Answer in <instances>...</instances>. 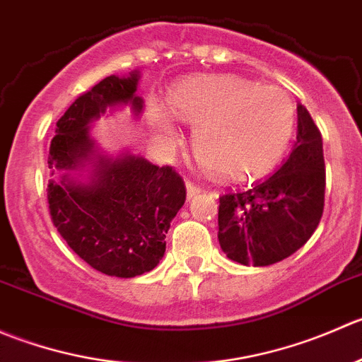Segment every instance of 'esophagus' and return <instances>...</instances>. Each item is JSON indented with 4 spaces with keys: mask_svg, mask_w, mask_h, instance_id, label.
<instances>
[{
    "mask_svg": "<svg viewBox=\"0 0 362 362\" xmlns=\"http://www.w3.org/2000/svg\"><path fill=\"white\" fill-rule=\"evenodd\" d=\"M200 192H202V188H200V186H197L195 182H192V181H186V193H188V199H193V197L199 195Z\"/></svg>",
    "mask_w": 362,
    "mask_h": 362,
    "instance_id": "esophagus-1",
    "label": "esophagus"
}]
</instances>
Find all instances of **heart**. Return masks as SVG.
<instances>
[{
	"label": "heart",
	"instance_id": "obj_1",
	"mask_svg": "<svg viewBox=\"0 0 362 362\" xmlns=\"http://www.w3.org/2000/svg\"><path fill=\"white\" fill-rule=\"evenodd\" d=\"M169 107L177 119L193 124V153L221 177L266 173L296 128V105L285 89L238 75L186 78L169 95ZM149 119L163 141L176 139L169 114L151 107Z\"/></svg>",
	"mask_w": 362,
	"mask_h": 362
}]
</instances>
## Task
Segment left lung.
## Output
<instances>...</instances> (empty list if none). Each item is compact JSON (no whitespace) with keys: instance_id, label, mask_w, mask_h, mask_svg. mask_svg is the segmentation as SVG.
<instances>
[{"instance_id":"8db88e82","label":"left lung","mask_w":362,"mask_h":362,"mask_svg":"<svg viewBox=\"0 0 362 362\" xmlns=\"http://www.w3.org/2000/svg\"><path fill=\"white\" fill-rule=\"evenodd\" d=\"M322 135L306 107L298 105V141L276 173L234 186L220 197L218 241L234 262L271 266L311 238L324 213Z\"/></svg>"}]
</instances>
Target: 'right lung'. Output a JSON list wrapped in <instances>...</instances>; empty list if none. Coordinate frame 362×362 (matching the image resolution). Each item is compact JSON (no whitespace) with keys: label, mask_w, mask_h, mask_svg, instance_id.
Segmentation results:
<instances>
[{"label":"right lung","mask_w":362,"mask_h":362,"mask_svg":"<svg viewBox=\"0 0 362 362\" xmlns=\"http://www.w3.org/2000/svg\"><path fill=\"white\" fill-rule=\"evenodd\" d=\"M139 71L110 75L77 96L56 123L49 149L51 174L89 167V182L63 174L47 185L54 227L71 250L93 269L117 278H134L155 269L165 253V234L185 204V181L170 165H153L142 156L109 158L89 137L93 119L107 107L132 103L135 114L142 98L135 95Z\"/></svg>","instance_id":"1"}]
</instances>
